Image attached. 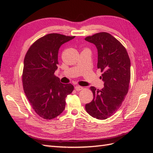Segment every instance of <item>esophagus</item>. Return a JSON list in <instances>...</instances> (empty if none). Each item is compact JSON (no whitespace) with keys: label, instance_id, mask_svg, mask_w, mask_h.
I'll use <instances>...</instances> for the list:
<instances>
[{"label":"esophagus","instance_id":"esophagus-1","mask_svg":"<svg viewBox=\"0 0 153 153\" xmlns=\"http://www.w3.org/2000/svg\"><path fill=\"white\" fill-rule=\"evenodd\" d=\"M83 89V87H81V86H76L75 87V89H76L77 91H79L82 90Z\"/></svg>","mask_w":153,"mask_h":153}]
</instances>
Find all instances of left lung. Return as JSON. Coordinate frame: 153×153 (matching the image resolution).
<instances>
[{
    "label": "left lung",
    "mask_w": 153,
    "mask_h": 153,
    "mask_svg": "<svg viewBox=\"0 0 153 153\" xmlns=\"http://www.w3.org/2000/svg\"><path fill=\"white\" fill-rule=\"evenodd\" d=\"M85 40L97 48V68L102 72L101 78L105 86L100 90L90 87L93 99L86 104L85 110L93 118L105 120L119 109L128 92L130 59L125 47L108 33H96Z\"/></svg>",
    "instance_id": "left-lung-1"
}]
</instances>
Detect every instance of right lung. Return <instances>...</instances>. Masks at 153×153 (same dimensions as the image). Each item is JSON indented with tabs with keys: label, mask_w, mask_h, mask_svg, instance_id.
I'll use <instances>...</instances> for the list:
<instances>
[{
	"label": "right lung",
	"mask_w": 153,
	"mask_h": 153,
	"mask_svg": "<svg viewBox=\"0 0 153 153\" xmlns=\"http://www.w3.org/2000/svg\"><path fill=\"white\" fill-rule=\"evenodd\" d=\"M75 36L47 34L39 39L25 56L23 87L32 108L41 118L51 120L64 111L66 97L73 91L71 83L64 84L54 76L62 45Z\"/></svg>",
	"instance_id": "obj_1"
}]
</instances>
